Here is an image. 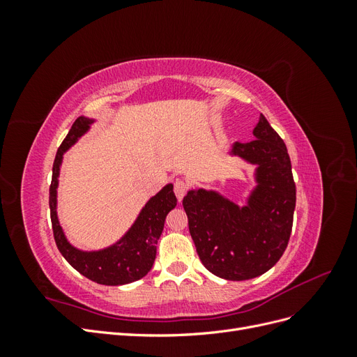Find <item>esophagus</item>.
Instances as JSON below:
<instances>
[{
	"label": "esophagus",
	"mask_w": 357,
	"mask_h": 357,
	"mask_svg": "<svg viewBox=\"0 0 357 357\" xmlns=\"http://www.w3.org/2000/svg\"><path fill=\"white\" fill-rule=\"evenodd\" d=\"M188 190H189V183H188L186 180L177 178V180L174 181V193H176V197H177L178 201L183 199V197L186 195Z\"/></svg>",
	"instance_id": "esophagus-1"
}]
</instances>
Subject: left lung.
Returning <instances> with one entry per match:
<instances>
[{
    "label": "left lung",
    "instance_id": "left-lung-1",
    "mask_svg": "<svg viewBox=\"0 0 357 357\" xmlns=\"http://www.w3.org/2000/svg\"><path fill=\"white\" fill-rule=\"evenodd\" d=\"M255 139L236 142L231 153L257 165V186L245 207L213 190H190L183 198L189 232L202 265L225 280L262 275L283 256L294 225L296 186L286 144L264 114Z\"/></svg>",
    "mask_w": 357,
    "mask_h": 357
}]
</instances>
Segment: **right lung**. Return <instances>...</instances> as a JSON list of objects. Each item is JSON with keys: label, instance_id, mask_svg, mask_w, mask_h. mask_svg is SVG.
<instances>
[{"label": "right lung", "instance_id": "obj_1", "mask_svg": "<svg viewBox=\"0 0 357 357\" xmlns=\"http://www.w3.org/2000/svg\"><path fill=\"white\" fill-rule=\"evenodd\" d=\"M92 122V119L83 116L75 119L70 132L63 138L56 152L49 189L52 229L61 255L74 269L98 284L121 286L137 282L152 269L156 257V244L164 229L165 218L177 205V198L172 192V185H167L146 204L132 228L125 234L123 238L109 248L100 252H82L73 247L63 235L56 215L59 167L66 150L88 131Z\"/></svg>", "mask_w": 357, "mask_h": 357}]
</instances>
